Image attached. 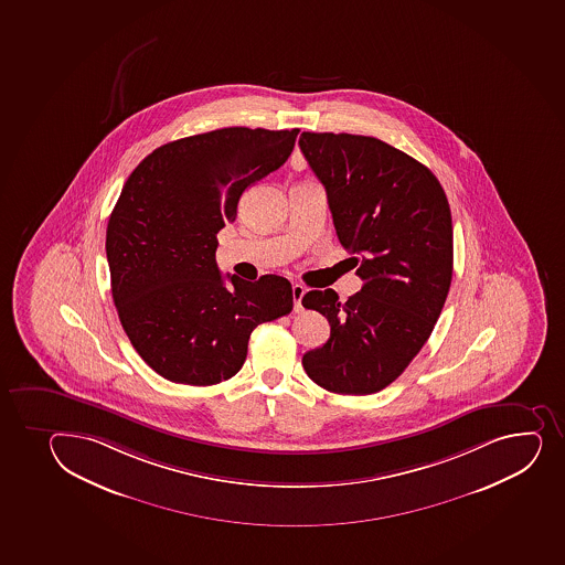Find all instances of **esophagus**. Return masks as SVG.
<instances>
[{
    "label": "esophagus",
    "instance_id": "1",
    "mask_svg": "<svg viewBox=\"0 0 565 565\" xmlns=\"http://www.w3.org/2000/svg\"><path fill=\"white\" fill-rule=\"evenodd\" d=\"M306 295V287L300 286V284H295L292 286V303H295V311L300 313L302 311V297Z\"/></svg>",
    "mask_w": 565,
    "mask_h": 565
}]
</instances>
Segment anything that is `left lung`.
<instances>
[{
  "label": "left lung",
  "instance_id": "obj_1",
  "mask_svg": "<svg viewBox=\"0 0 565 565\" xmlns=\"http://www.w3.org/2000/svg\"><path fill=\"white\" fill-rule=\"evenodd\" d=\"M300 150L328 194L341 245L363 287L303 295L330 322V339L302 365L338 395H371L395 382L430 338L452 279V216L425 164L363 135H300Z\"/></svg>",
  "mask_w": 565,
  "mask_h": 565
}]
</instances>
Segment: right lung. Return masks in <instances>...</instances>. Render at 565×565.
Masks as SVG:
<instances>
[{
    "instance_id": "1",
    "label": "right lung",
    "mask_w": 565,
    "mask_h": 565,
    "mask_svg": "<svg viewBox=\"0 0 565 565\" xmlns=\"http://www.w3.org/2000/svg\"><path fill=\"white\" fill-rule=\"evenodd\" d=\"M298 131L192 135L159 146L129 174L105 235L113 300L134 349L163 379H232L254 328L291 313L286 278L227 274V289L215 252L243 192L286 163Z\"/></svg>"
}]
</instances>
